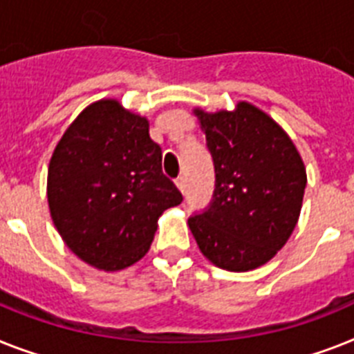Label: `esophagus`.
Listing matches in <instances>:
<instances>
[{"mask_svg": "<svg viewBox=\"0 0 354 354\" xmlns=\"http://www.w3.org/2000/svg\"><path fill=\"white\" fill-rule=\"evenodd\" d=\"M175 184H177V188L184 194V189H186V179H184V177H177V179H175Z\"/></svg>", "mask_w": 354, "mask_h": 354, "instance_id": "obj_1", "label": "esophagus"}]
</instances>
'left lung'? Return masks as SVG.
Listing matches in <instances>:
<instances>
[{
    "label": "left lung",
    "mask_w": 354,
    "mask_h": 354,
    "mask_svg": "<svg viewBox=\"0 0 354 354\" xmlns=\"http://www.w3.org/2000/svg\"><path fill=\"white\" fill-rule=\"evenodd\" d=\"M194 112L215 166V192L188 226L217 268L255 270L282 250L297 226L308 183L302 157L288 133L246 101L233 112Z\"/></svg>",
    "instance_id": "1"
}]
</instances>
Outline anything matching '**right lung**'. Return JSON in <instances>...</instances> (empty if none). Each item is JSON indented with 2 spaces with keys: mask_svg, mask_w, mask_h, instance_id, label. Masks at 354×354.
Returning <instances> with one entry per match:
<instances>
[{
  "mask_svg": "<svg viewBox=\"0 0 354 354\" xmlns=\"http://www.w3.org/2000/svg\"><path fill=\"white\" fill-rule=\"evenodd\" d=\"M150 122L101 99L55 146L46 197L61 239L86 264L119 271L148 253L162 212L183 195L162 174Z\"/></svg>",
  "mask_w": 354,
  "mask_h": 354,
  "instance_id": "obj_1",
  "label": "right lung"
}]
</instances>
